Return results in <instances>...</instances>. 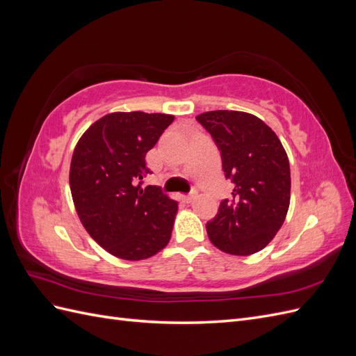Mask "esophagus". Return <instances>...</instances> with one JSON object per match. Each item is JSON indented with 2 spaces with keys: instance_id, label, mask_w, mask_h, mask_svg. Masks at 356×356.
Masks as SVG:
<instances>
[{
  "instance_id": "esophagus-1",
  "label": "esophagus",
  "mask_w": 356,
  "mask_h": 356,
  "mask_svg": "<svg viewBox=\"0 0 356 356\" xmlns=\"http://www.w3.org/2000/svg\"><path fill=\"white\" fill-rule=\"evenodd\" d=\"M195 199H196V193H191V195H187V196L186 195L181 196V200L186 202V203H191Z\"/></svg>"
}]
</instances>
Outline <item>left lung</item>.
Listing matches in <instances>:
<instances>
[{"label":"left lung","instance_id":"obj_1","mask_svg":"<svg viewBox=\"0 0 356 356\" xmlns=\"http://www.w3.org/2000/svg\"><path fill=\"white\" fill-rule=\"evenodd\" d=\"M217 144L225 178L234 188L207 224L209 241L232 255L261 251L281 229L291 199L289 160L277 135L261 118L217 110L196 115Z\"/></svg>","mask_w":356,"mask_h":356}]
</instances>
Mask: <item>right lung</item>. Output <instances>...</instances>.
I'll use <instances>...</instances> for the list:
<instances>
[{
  "mask_svg": "<svg viewBox=\"0 0 356 356\" xmlns=\"http://www.w3.org/2000/svg\"><path fill=\"white\" fill-rule=\"evenodd\" d=\"M172 114L111 113L79 139L70 166L75 211L90 238L127 261L145 260L169 243L178 203L159 187H141L145 154L174 122Z\"/></svg>",
  "mask_w": 356,
  "mask_h": 356,
  "instance_id": "right-lung-1",
  "label": "right lung"
}]
</instances>
